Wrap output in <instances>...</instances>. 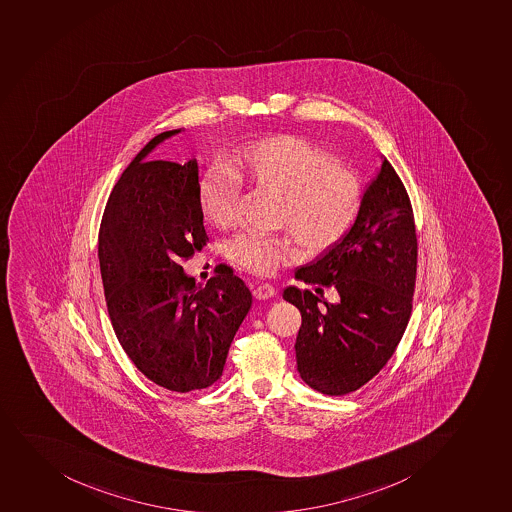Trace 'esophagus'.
Listing matches in <instances>:
<instances>
[{
	"label": "esophagus",
	"mask_w": 512,
	"mask_h": 512,
	"mask_svg": "<svg viewBox=\"0 0 512 512\" xmlns=\"http://www.w3.org/2000/svg\"><path fill=\"white\" fill-rule=\"evenodd\" d=\"M253 295L256 300H268L271 296L276 295L275 286L268 285V283L256 285L254 286Z\"/></svg>",
	"instance_id": "1"
}]
</instances>
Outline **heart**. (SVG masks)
Segmentation results:
<instances>
[{
	"label": "heart",
	"instance_id": "heart-1",
	"mask_svg": "<svg viewBox=\"0 0 512 512\" xmlns=\"http://www.w3.org/2000/svg\"><path fill=\"white\" fill-rule=\"evenodd\" d=\"M241 185L281 197L275 224L285 227L308 256H320L344 241L354 226L364 185L332 153L296 135H273L229 151L224 170L200 178L197 205L205 222L229 227L236 219ZM229 258L256 275H271L298 256L288 234H241L227 246Z\"/></svg>",
	"mask_w": 512,
	"mask_h": 512
}]
</instances>
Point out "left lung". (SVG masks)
<instances>
[{
  "label": "left lung",
  "mask_w": 512,
  "mask_h": 512,
  "mask_svg": "<svg viewBox=\"0 0 512 512\" xmlns=\"http://www.w3.org/2000/svg\"><path fill=\"white\" fill-rule=\"evenodd\" d=\"M416 264L411 200L384 158L344 241L295 273L307 285L334 286L339 303L323 300L318 307L312 291L296 286L283 293L302 313L296 367L310 388L329 396L354 393L388 364L413 310Z\"/></svg>",
  "instance_id": "8db88e82"
}]
</instances>
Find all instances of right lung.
<instances>
[{"label": "right lung", "instance_id": "1", "mask_svg": "<svg viewBox=\"0 0 512 512\" xmlns=\"http://www.w3.org/2000/svg\"><path fill=\"white\" fill-rule=\"evenodd\" d=\"M175 133L155 136L114 185L97 256L126 356L158 386L190 393L222 376L253 295L226 264H217L205 285L183 275V261L209 241L197 205V162L143 160Z\"/></svg>", "mask_w": 512, "mask_h": 512}]
</instances>
